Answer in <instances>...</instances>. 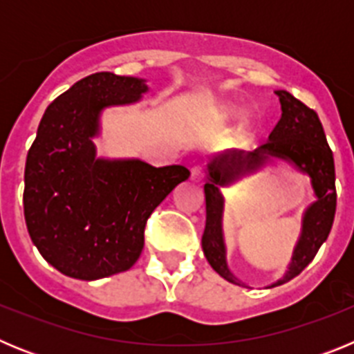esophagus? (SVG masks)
I'll list each match as a JSON object with an SVG mask.
<instances>
[{"label":"esophagus","instance_id":"1","mask_svg":"<svg viewBox=\"0 0 354 354\" xmlns=\"http://www.w3.org/2000/svg\"><path fill=\"white\" fill-rule=\"evenodd\" d=\"M202 179H205V167L204 165H195V167L192 168V180L200 183Z\"/></svg>","mask_w":354,"mask_h":354}]
</instances>
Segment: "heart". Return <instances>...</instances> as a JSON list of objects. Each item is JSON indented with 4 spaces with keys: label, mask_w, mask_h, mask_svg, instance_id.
Segmentation results:
<instances>
[{
    "label": "heart",
    "mask_w": 354,
    "mask_h": 354,
    "mask_svg": "<svg viewBox=\"0 0 354 354\" xmlns=\"http://www.w3.org/2000/svg\"><path fill=\"white\" fill-rule=\"evenodd\" d=\"M228 115H230V111H228L227 108H223V109H221V117H223V118H227Z\"/></svg>",
    "instance_id": "1"
}]
</instances>
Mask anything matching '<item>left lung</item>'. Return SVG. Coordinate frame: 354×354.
<instances>
[{
    "instance_id": "1",
    "label": "left lung",
    "mask_w": 354,
    "mask_h": 354,
    "mask_svg": "<svg viewBox=\"0 0 354 354\" xmlns=\"http://www.w3.org/2000/svg\"><path fill=\"white\" fill-rule=\"evenodd\" d=\"M282 104V118L278 120L270 138L262 142L255 152H230L209 165V180L205 183V230L202 236V248L205 259L216 273L227 282L236 283L237 278L228 270L225 261L223 234H221V212L223 196L218 186L237 175L246 174L261 165L268 154L290 159L298 168L310 175L312 186L317 195V202L310 205L303 218V234L286 277L274 286H282L290 278L301 273L306 266L314 261L315 253L326 241L333 225L337 209L335 189V161L333 152L326 142L323 124L314 109L303 104L286 90L277 92Z\"/></svg>"
}]
</instances>
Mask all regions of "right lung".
<instances>
[{"instance_id": "1", "label": "right lung", "mask_w": 354, "mask_h": 354, "mask_svg": "<svg viewBox=\"0 0 354 354\" xmlns=\"http://www.w3.org/2000/svg\"><path fill=\"white\" fill-rule=\"evenodd\" d=\"M136 77L95 72L48 106L24 168V220L40 255L60 273L97 280L138 261L145 225L175 186L189 177L179 165L95 159L99 111L140 99Z\"/></svg>"}]
</instances>
